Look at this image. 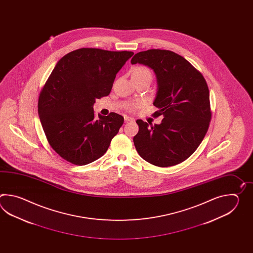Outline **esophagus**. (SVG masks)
<instances>
[{
    "label": "esophagus",
    "instance_id": "1",
    "mask_svg": "<svg viewBox=\"0 0 253 253\" xmlns=\"http://www.w3.org/2000/svg\"><path fill=\"white\" fill-rule=\"evenodd\" d=\"M124 119L126 122H128V121H134V120L133 118H130V117H128V116H125Z\"/></svg>",
    "mask_w": 253,
    "mask_h": 253
}]
</instances>
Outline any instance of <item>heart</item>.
<instances>
[{"mask_svg":"<svg viewBox=\"0 0 253 253\" xmlns=\"http://www.w3.org/2000/svg\"><path fill=\"white\" fill-rule=\"evenodd\" d=\"M135 77H149L151 78V72L150 70H148L147 68L145 67H137L134 69L133 71V78ZM142 104L141 103H135L130 106V109H134V108H138Z\"/></svg>","mask_w":253,"mask_h":253,"instance_id":"heart-1","label":"heart"}]
</instances>
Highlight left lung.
<instances>
[{
  "label": "left lung",
  "instance_id": "8db88e82",
  "mask_svg": "<svg viewBox=\"0 0 253 253\" xmlns=\"http://www.w3.org/2000/svg\"><path fill=\"white\" fill-rule=\"evenodd\" d=\"M132 64L154 70L157 92L154 106L163 115L159 125L136 123L134 144L139 156L160 167L186 160L197 149L207 133L211 113L210 94L205 78L182 56L166 49H148L135 54Z\"/></svg>",
  "mask_w": 253,
  "mask_h": 253
}]
</instances>
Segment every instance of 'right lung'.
<instances>
[{
  "label": "right lung",
  "mask_w": 253,
  "mask_h": 253,
  "mask_svg": "<svg viewBox=\"0 0 253 253\" xmlns=\"http://www.w3.org/2000/svg\"><path fill=\"white\" fill-rule=\"evenodd\" d=\"M133 55L79 48L54 67L39 97V117L49 145L65 160L85 166L108 150L124 118L112 112L96 119L93 106L110 93L116 75Z\"/></svg>",
  "instance_id": "obj_1"
}]
</instances>
